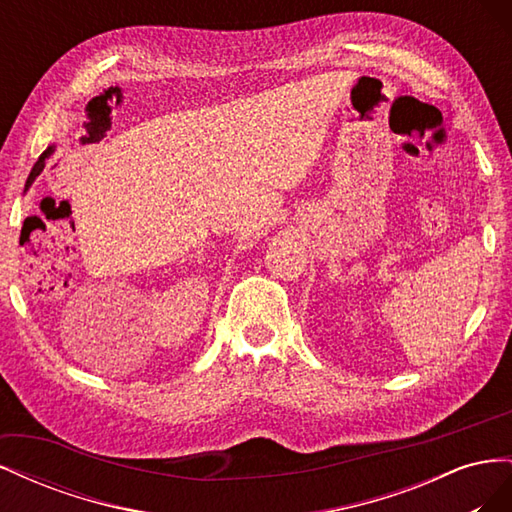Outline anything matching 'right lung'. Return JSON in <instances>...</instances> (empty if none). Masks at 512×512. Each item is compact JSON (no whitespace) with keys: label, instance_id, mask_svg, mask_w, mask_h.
I'll list each match as a JSON object with an SVG mask.
<instances>
[{"label":"right lung","instance_id":"add662e5","mask_svg":"<svg viewBox=\"0 0 512 512\" xmlns=\"http://www.w3.org/2000/svg\"><path fill=\"white\" fill-rule=\"evenodd\" d=\"M53 151H55V147L51 145V147H49V149H46V151L42 153V156L38 158L36 166L32 168V173H29V177H27V185H25V190H27V188H29V185H32V183H34V179H36V177H38V175L42 173V168H44L46 160H49V158H51V153H53Z\"/></svg>","mask_w":512,"mask_h":512}]
</instances>
